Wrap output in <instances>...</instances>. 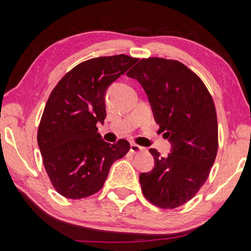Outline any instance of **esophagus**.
I'll list each match as a JSON object with an SVG mask.
<instances>
[{
  "label": "esophagus",
  "mask_w": 251,
  "mask_h": 251,
  "mask_svg": "<svg viewBox=\"0 0 251 251\" xmlns=\"http://www.w3.org/2000/svg\"><path fill=\"white\" fill-rule=\"evenodd\" d=\"M145 151V148L137 145V144H130V151L133 154H138V152H142Z\"/></svg>",
  "instance_id": "esophagus-1"
}]
</instances>
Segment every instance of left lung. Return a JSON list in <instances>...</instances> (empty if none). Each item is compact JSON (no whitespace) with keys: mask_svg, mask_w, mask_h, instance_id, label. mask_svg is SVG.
Wrapping results in <instances>:
<instances>
[{"mask_svg":"<svg viewBox=\"0 0 251 251\" xmlns=\"http://www.w3.org/2000/svg\"><path fill=\"white\" fill-rule=\"evenodd\" d=\"M127 76L143 86L159 131L172 144L167 157L150 150L155 166L139 175L142 192L155 206L174 209L198 193L214 165L218 151L214 100L202 80L175 59L143 58Z\"/></svg>","mask_w":251,"mask_h":251,"instance_id":"left-lung-1","label":"left lung"}]
</instances>
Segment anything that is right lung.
Instances as JSON below:
<instances>
[{
  "instance_id": "add662e5",
  "label": "right lung",
  "mask_w": 251,
  "mask_h": 251,
  "mask_svg": "<svg viewBox=\"0 0 251 251\" xmlns=\"http://www.w3.org/2000/svg\"><path fill=\"white\" fill-rule=\"evenodd\" d=\"M137 61L124 54L91 58L66 73L50 93L37 143L50 180L62 196L79 199L94 195L114 161L128 152L126 139L106 143L96 124H103L106 117L108 86Z\"/></svg>"
}]
</instances>
